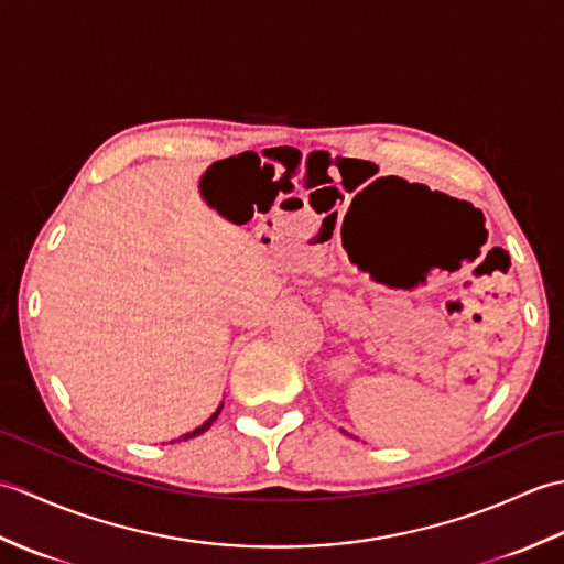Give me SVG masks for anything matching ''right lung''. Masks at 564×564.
<instances>
[{
    "mask_svg": "<svg viewBox=\"0 0 564 564\" xmlns=\"http://www.w3.org/2000/svg\"><path fill=\"white\" fill-rule=\"evenodd\" d=\"M220 410H223V404H220V406H218V410H215V412H213V414H210V416L206 419V422H203L200 426H196L194 431H188V434H184V436H178L176 441H188V438H194V436H200V434H203V431H208V429L213 426V422H215V419H218ZM172 443H174V441H172Z\"/></svg>",
    "mask_w": 564,
    "mask_h": 564,
    "instance_id": "1",
    "label": "right lung"
}]
</instances>
